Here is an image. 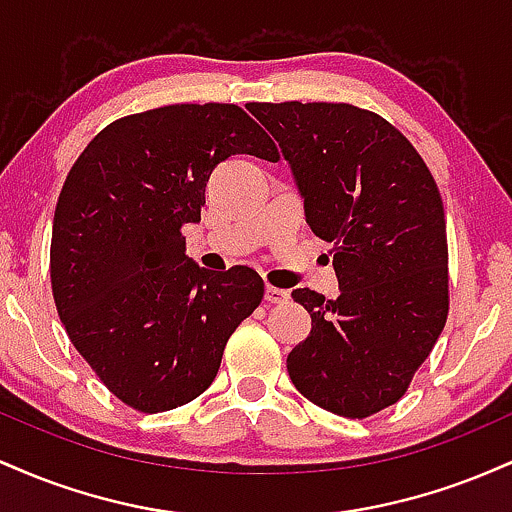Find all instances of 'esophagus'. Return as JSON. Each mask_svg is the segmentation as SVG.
I'll return each mask as SVG.
<instances>
[{
  "mask_svg": "<svg viewBox=\"0 0 512 512\" xmlns=\"http://www.w3.org/2000/svg\"><path fill=\"white\" fill-rule=\"evenodd\" d=\"M286 298H289V291L276 289V286H267V289H264V301L267 303H284Z\"/></svg>",
  "mask_w": 512,
  "mask_h": 512,
  "instance_id": "1",
  "label": "esophagus"
}]
</instances>
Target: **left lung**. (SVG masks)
<instances>
[{"label":"left lung","mask_w":512,"mask_h":512,"mask_svg":"<svg viewBox=\"0 0 512 512\" xmlns=\"http://www.w3.org/2000/svg\"><path fill=\"white\" fill-rule=\"evenodd\" d=\"M279 142L305 221L334 248L339 296L296 289L313 330L286 358L317 407L366 419L395 404L448 320L443 199L424 158L349 103H250Z\"/></svg>","instance_id":"left-lung-1"}]
</instances>
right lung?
<instances>
[{
    "instance_id": "obj_1",
    "label": "right lung",
    "mask_w": 512,
    "mask_h": 512,
    "mask_svg": "<svg viewBox=\"0 0 512 512\" xmlns=\"http://www.w3.org/2000/svg\"><path fill=\"white\" fill-rule=\"evenodd\" d=\"M279 161L231 103H180L110 122L76 158L52 221L57 313L117 399L144 414L202 395L228 337L262 303L250 267L209 272L185 255L211 170L228 156Z\"/></svg>"
}]
</instances>
